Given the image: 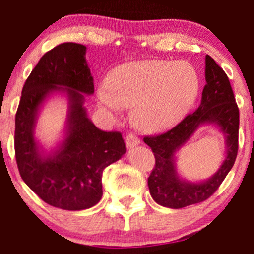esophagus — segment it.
Masks as SVG:
<instances>
[{
    "label": "esophagus",
    "mask_w": 254,
    "mask_h": 254,
    "mask_svg": "<svg viewBox=\"0 0 254 254\" xmlns=\"http://www.w3.org/2000/svg\"><path fill=\"white\" fill-rule=\"evenodd\" d=\"M125 144H127V148L136 147L137 144H139V139L133 133H127V137H125Z\"/></svg>",
    "instance_id": "esophagus-1"
}]
</instances>
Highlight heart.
Listing matches in <instances>:
<instances>
[{
    "label": "heart",
    "instance_id": "1",
    "mask_svg": "<svg viewBox=\"0 0 254 254\" xmlns=\"http://www.w3.org/2000/svg\"><path fill=\"white\" fill-rule=\"evenodd\" d=\"M199 76L185 61L150 60L122 64L110 72L101 87V105L118 116L133 106L137 127L148 132L162 131L179 123L196 101Z\"/></svg>",
    "mask_w": 254,
    "mask_h": 254
}]
</instances>
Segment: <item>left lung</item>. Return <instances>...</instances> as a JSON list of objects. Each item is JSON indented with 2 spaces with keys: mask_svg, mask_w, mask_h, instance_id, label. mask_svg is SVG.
Instances as JSON below:
<instances>
[{
  "mask_svg": "<svg viewBox=\"0 0 254 254\" xmlns=\"http://www.w3.org/2000/svg\"><path fill=\"white\" fill-rule=\"evenodd\" d=\"M205 80L202 101L194 112L186 116L171 130L143 138L155 156V166L148 178V186L153 199L162 206L180 209L208 199L222 184L237 159L238 105L228 76L209 55L205 56ZM205 123L216 124L225 133L227 156L210 180L202 183L186 182L177 176L174 154L190 139L199 125Z\"/></svg>",
  "mask_w": 254,
  "mask_h": 254,
  "instance_id": "left-lung-1",
  "label": "left lung"
}]
</instances>
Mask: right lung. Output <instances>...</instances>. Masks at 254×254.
Returning a JSON list of instances; mask_svg holds the SVG:
<instances>
[{
  "mask_svg": "<svg viewBox=\"0 0 254 254\" xmlns=\"http://www.w3.org/2000/svg\"><path fill=\"white\" fill-rule=\"evenodd\" d=\"M86 46L63 43L46 52L27 77L15 115L14 147L20 176L45 203L63 210H83L103 196L101 176L125 154L118 131L98 129L87 116L83 94L94 93ZM69 98L67 137L60 148L42 156L34 139L40 105L51 92Z\"/></svg>",
  "mask_w": 254,
  "mask_h": 254,
  "instance_id": "right-lung-1",
  "label": "right lung"
}]
</instances>
